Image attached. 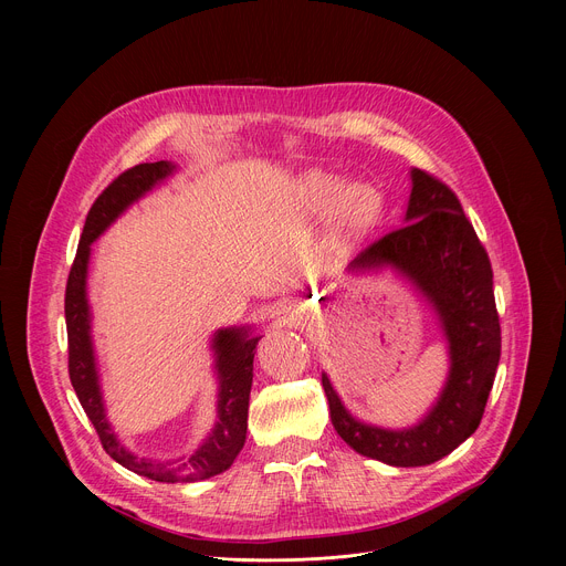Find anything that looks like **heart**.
Listing matches in <instances>:
<instances>
[{"label":"heart","instance_id":"1","mask_svg":"<svg viewBox=\"0 0 566 566\" xmlns=\"http://www.w3.org/2000/svg\"><path fill=\"white\" fill-rule=\"evenodd\" d=\"M295 201L300 210L308 214H325L336 210L340 226L347 230L367 228L380 210V195L374 186L365 181L345 186L340 177L325 172H311L304 177V181L297 186Z\"/></svg>","mask_w":566,"mask_h":566}]
</instances>
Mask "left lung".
Instances as JSON below:
<instances>
[{
	"label": "left lung",
	"instance_id": "1",
	"mask_svg": "<svg viewBox=\"0 0 566 566\" xmlns=\"http://www.w3.org/2000/svg\"><path fill=\"white\" fill-rule=\"evenodd\" d=\"M391 266L434 306L450 343V374L437 406L412 428L385 430L354 419L327 374H322L336 432L358 454L398 468L428 465L476 428L495 382L502 329L486 249L457 195L426 170H412V195L402 226L360 251L349 271Z\"/></svg>",
	"mask_w": 566,
	"mask_h": 566
}]
</instances>
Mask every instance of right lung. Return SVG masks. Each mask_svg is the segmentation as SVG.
<instances>
[{
    "mask_svg": "<svg viewBox=\"0 0 566 566\" xmlns=\"http://www.w3.org/2000/svg\"><path fill=\"white\" fill-rule=\"evenodd\" d=\"M175 172L168 160L156 164H140L123 175H118L90 208L75 260L69 271L66 293H64V317L69 338V378L77 394L80 406L94 423L105 452L125 465L127 470L143 474L154 481H201L214 476L232 465L239 450L244 448L249 428V398L253 385V358L262 336H251L249 329H219L212 338V349L217 356V423L208 439L181 461H151L138 459L116 439L103 406V394L98 382L96 356L92 345L90 304H87V264L94 241L123 214L134 201L149 192L156 184Z\"/></svg>",
    "mask_w": 566,
    "mask_h": 566,
    "instance_id": "right-lung-1",
    "label": "right lung"
}]
</instances>
